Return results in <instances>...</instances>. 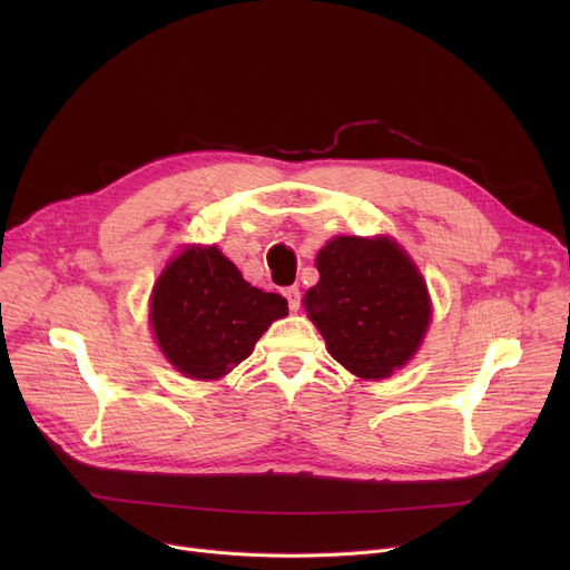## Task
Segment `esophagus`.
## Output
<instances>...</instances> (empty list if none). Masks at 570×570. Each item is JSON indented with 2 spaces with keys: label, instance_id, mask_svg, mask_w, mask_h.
<instances>
[{
  "label": "esophagus",
  "instance_id": "1",
  "mask_svg": "<svg viewBox=\"0 0 570 570\" xmlns=\"http://www.w3.org/2000/svg\"><path fill=\"white\" fill-rule=\"evenodd\" d=\"M284 295H286V301H288V307H291V312H295L297 307H301V291H297L295 286H288V288H284Z\"/></svg>",
  "mask_w": 570,
  "mask_h": 570
}]
</instances>
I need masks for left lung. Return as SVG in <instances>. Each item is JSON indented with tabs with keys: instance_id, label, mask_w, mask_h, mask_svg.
<instances>
[{
	"instance_id": "obj_1",
	"label": "left lung",
	"mask_w": 570,
	"mask_h": 570,
	"mask_svg": "<svg viewBox=\"0 0 570 570\" xmlns=\"http://www.w3.org/2000/svg\"><path fill=\"white\" fill-rule=\"evenodd\" d=\"M321 279L303 305L327 351L361 379H385L421 346L430 325L423 277L393 239L335 237L318 256Z\"/></svg>"
}]
</instances>
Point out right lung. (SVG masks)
Segmentation results:
<instances>
[{"instance_id":"right-lung-1","label":"right lung","mask_w":570,"mask_h":570,"mask_svg":"<svg viewBox=\"0 0 570 570\" xmlns=\"http://www.w3.org/2000/svg\"><path fill=\"white\" fill-rule=\"evenodd\" d=\"M286 314V297L247 284L217 247L179 254L161 273L149 309L164 355L203 381L243 363L267 325Z\"/></svg>"}]
</instances>
